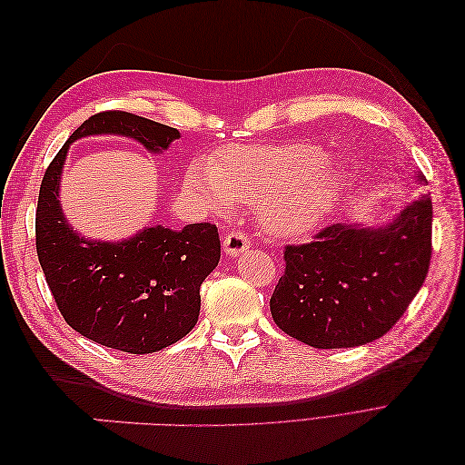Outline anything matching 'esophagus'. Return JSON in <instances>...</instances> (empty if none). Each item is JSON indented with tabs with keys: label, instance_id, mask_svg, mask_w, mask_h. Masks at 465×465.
I'll list each match as a JSON object with an SVG mask.
<instances>
[{
	"label": "esophagus",
	"instance_id": "esophagus-1",
	"mask_svg": "<svg viewBox=\"0 0 465 465\" xmlns=\"http://www.w3.org/2000/svg\"><path fill=\"white\" fill-rule=\"evenodd\" d=\"M248 248H250V236L242 231H232L229 234H224L223 238V250L232 258L241 256Z\"/></svg>",
	"mask_w": 465,
	"mask_h": 465
}]
</instances>
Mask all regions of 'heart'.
Masks as SVG:
<instances>
[{"mask_svg": "<svg viewBox=\"0 0 465 465\" xmlns=\"http://www.w3.org/2000/svg\"><path fill=\"white\" fill-rule=\"evenodd\" d=\"M323 161L326 151L311 142L238 145L192 163L186 184L217 213L258 205L267 232L297 236L314 229L341 193V173Z\"/></svg>", "mask_w": 465, "mask_h": 465, "instance_id": "1", "label": "heart"}]
</instances>
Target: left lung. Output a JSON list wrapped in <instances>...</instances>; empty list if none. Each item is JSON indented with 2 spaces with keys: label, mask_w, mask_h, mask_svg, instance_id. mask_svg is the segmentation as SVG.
<instances>
[{
  "label": "left lung",
  "mask_w": 465,
  "mask_h": 465,
  "mask_svg": "<svg viewBox=\"0 0 465 465\" xmlns=\"http://www.w3.org/2000/svg\"><path fill=\"white\" fill-rule=\"evenodd\" d=\"M430 238L432 202L423 195L382 229L333 223L311 242L287 244L270 301L273 322L318 349L378 340L425 283Z\"/></svg>",
  "instance_id": "1"
}]
</instances>
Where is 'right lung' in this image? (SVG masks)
<instances>
[{
    "instance_id": "1",
    "label": "right lung",
    "mask_w": 465,
    "mask_h": 465,
    "mask_svg": "<svg viewBox=\"0 0 465 465\" xmlns=\"http://www.w3.org/2000/svg\"><path fill=\"white\" fill-rule=\"evenodd\" d=\"M134 137L151 153L166 149L178 130L122 110L98 112L69 135L42 178L36 207V254L64 320L91 341L125 353H154L192 331L200 287L221 258L217 227L182 231L147 227L130 241L96 242L69 229L58 190L69 143L85 135Z\"/></svg>"
}]
</instances>
